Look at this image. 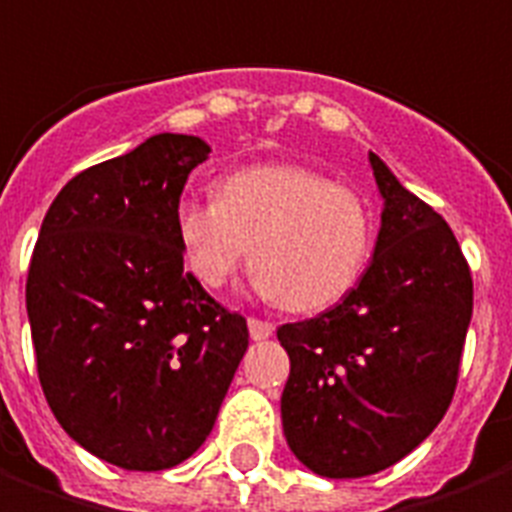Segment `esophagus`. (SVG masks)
<instances>
[{
	"instance_id": "obj_1",
	"label": "esophagus",
	"mask_w": 512,
	"mask_h": 512,
	"mask_svg": "<svg viewBox=\"0 0 512 512\" xmlns=\"http://www.w3.org/2000/svg\"><path fill=\"white\" fill-rule=\"evenodd\" d=\"M274 333V325L268 323V320H260V317H249V336L260 342V339H268Z\"/></svg>"
}]
</instances>
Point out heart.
Instances as JSON below:
<instances>
[{"label":"heart","mask_w":512,"mask_h":512,"mask_svg":"<svg viewBox=\"0 0 512 512\" xmlns=\"http://www.w3.org/2000/svg\"><path fill=\"white\" fill-rule=\"evenodd\" d=\"M176 233L200 285L219 290L252 249L257 290L290 312L336 304L372 249V214L355 189L298 165L227 173L219 198L184 195Z\"/></svg>","instance_id":"heart-1"}]
</instances>
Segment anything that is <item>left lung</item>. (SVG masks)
Returning <instances> with one entry per match:
<instances>
[{"instance_id": "1", "label": "left lung", "mask_w": 512, "mask_h": 512, "mask_svg": "<svg viewBox=\"0 0 512 512\" xmlns=\"http://www.w3.org/2000/svg\"><path fill=\"white\" fill-rule=\"evenodd\" d=\"M385 208L374 257L342 304L279 325L282 426L323 478H366L437 429L456 393L472 274L437 211L369 154Z\"/></svg>"}]
</instances>
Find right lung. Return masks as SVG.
Listing matches in <instances>:
<instances>
[{
  "label": "right lung",
  "mask_w": 512,
  "mask_h": 512,
  "mask_svg": "<svg viewBox=\"0 0 512 512\" xmlns=\"http://www.w3.org/2000/svg\"><path fill=\"white\" fill-rule=\"evenodd\" d=\"M208 146L154 135L81 170L26 276L37 377L62 429L108 464L160 472L206 442L249 331L184 271L176 203Z\"/></svg>",
  "instance_id": "1"
}]
</instances>
